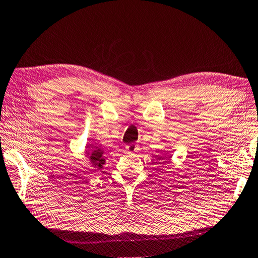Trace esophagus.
Instances as JSON below:
<instances>
[{"instance_id": "obj_1", "label": "esophagus", "mask_w": 258, "mask_h": 258, "mask_svg": "<svg viewBox=\"0 0 258 258\" xmlns=\"http://www.w3.org/2000/svg\"><path fill=\"white\" fill-rule=\"evenodd\" d=\"M126 151L128 153H135L137 151V145H136V144H134V143L130 144V145H126Z\"/></svg>"}]
</instances>
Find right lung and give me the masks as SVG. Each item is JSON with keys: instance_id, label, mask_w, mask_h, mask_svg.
Instances as JSON below:
<instances>
[{"instance_id": "obj_1", "label": "right lung", "mask_w": 258, "mask_h": 258, "mask_svg": "<svg viewBox=\"0 0 258 258\" xmlns=\"http://www.w3.org/2000/svg\"><path fill=\"white\" fill-rule=\"evenodd\" d=\"M86 154L90 158V161H91V164L94 168H99V169L102 168V166H103L105 163V159L103 157L104 153L101 148L91 147L89 149H86Z\"/></svg>"}]
</instances>
